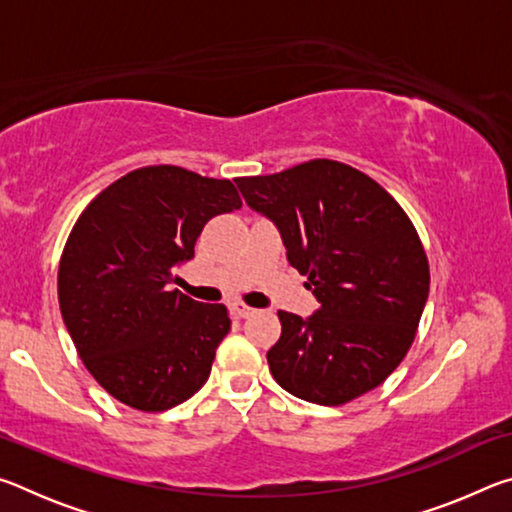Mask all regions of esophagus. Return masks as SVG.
Listing matches in <instances>:
<instances>
[{"mask_svg":"<svg viewBox=\"0 0 512 512\" xmlns=\"http://www.w3.org/2000/svg\"><path fill=\"white\" fill-rule=\"evenodd\" d=\"M232 314H235L237 318H248L255 314V309L244 305V302H235V305H232Z\"/></svg>","mask_w":512,"mask_h":512,"instance_id":"obj_1","label":"esophagus"}]
</instances>
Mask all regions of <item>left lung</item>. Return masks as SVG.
Listing matches in <instances>:
<instances>
[{"label":"left lung","mask_w":512,"mask_h":512,"mask_svg":"<svg viewBox=\"0 0 512 512\" xmlns=\"http://www.w3.org/2000/svg\"><path fill=\"white\" fill-rule=\"evenodd\" d=\"M235 183L280 228L289 264L320 302L307 320L277 311L282 334L266 352L277 384L323 406L377 388L409 352L429 296L409 214L377 180L327 158Z\"/></svg>","instance_id":"1"}]
</instances>
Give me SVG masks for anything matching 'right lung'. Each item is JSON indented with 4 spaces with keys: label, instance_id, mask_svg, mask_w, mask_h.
Listing matches in <instances>:
<instances>
[{
    "label": "right lung",
    "instance_id": "1",
    "mask_svg": "<svg viewBox=\"0 0 512 512\" xmlns=\"http://www.w3.org/2000/svg\"><path fill=\"white\" fill-rule=\"evenodd\" d=\"M239 207L230 180L155 164L115 180L76 219L58 264L60 314L83 366L121 404L167 411L210 377L228 309L169 284L205 223Z\"/></svg>",
    "mask_w": 512,
    "mask_h": 512
}]
</instances>
